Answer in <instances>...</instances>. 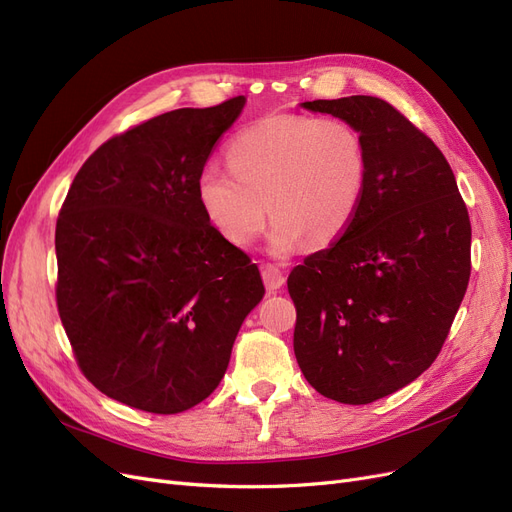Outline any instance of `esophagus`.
<instances>
[{
	"label": "esophagus",
	"instance_id": "34e87169",
	"mask_svg": "<svg viewBox=\"0 0 512 512\" xmlns=\"http://www.w3.org/2000/svg\"><path fill=\"white\" fill-rule=\"evenodd\" d=\"M260 273H262V280H265V286L269 292H275L280 290L286 282V275L284 271L277 267V265H271V262H265V265H260Z\"/></svg>",
	"mask_w": 512,
	"mask_h": 512
}]
</instances>
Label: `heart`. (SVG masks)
I'll return each mask as SVG.
<instances>
[{
    "mask_svg": "<svg viewBox=\"0 0 512 512\" xmlns=\"http://www.w3.org/2000/svg\"><path fill=\"white\" fill-rule=\"evenodd\" d=\"M226 160L230 170L209 164L198 173L200 209L235 245L252 243L271 213L275 254L305 239L335 241L359 213L369 179L363 134L339 117L267 115L228 145Z\"/></svg>",
    "mask_w": 512,
    "mask_h": 512,
    "instance_id": "b5f03b06",
    "label": "heart"
}]
</instances>
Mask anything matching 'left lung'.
Here are the masks:
<instances>
[{"label": "left lung", "mask_w": 512, "mask_h": 512, "mask_svg": "<svg viewBox=\"0 0 512 512\" xmlns=\"http://www.w3.org/2000/svg\"><path fill=\"white\" fill-rule=\"evenodd\" d=\"M363 134L369 179L352 224L288 275L294 356L314 389L361 406L436 361L470 282L468 207L442 151L374 96L303 102Z\"/></svg>", "instance_id": "8db88e82"}]
</instances>
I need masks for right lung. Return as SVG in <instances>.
Returning <instances> with one entry per match:
<instances>
[{
	"mask_svg": "<svg viewBox=\"0 0 512 512\" xmlns=\"http://www.w3.org/2000/svg\"><path fill=\"white\" fill-rule=\"evenodd\" d=\"M243 96L177 108L108 138L85 160L55 228L57 312L83 376L153 414L207 399L265 286L215 230L196 179Z\"/></svg>",
	"mask_w": 512,
	"mask_h": 512,
	"instance_id": "obj_1",
	"label": "right lung"
}]
</instances>
